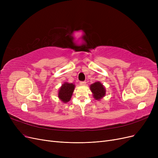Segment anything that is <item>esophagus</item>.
<instances>
[{
	"instance_id": "34e87169",
	"label": "esophagus",
	"mask_w": 158,
	"mask_h": 158,
	"mask_svg": "<svg viewBox=\"0 0 158 158\" xmlns=\"http://www.w3.org/2000/svg\"><path fill=\"white\" fill-rule=\"evenodd\" d=\"M80 84L81 85H85V84H86V82H80Z\"/></svg>"
}]
</instances>
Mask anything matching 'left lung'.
<instances>
[{
  "instance_id": "left-lung-1",
  "label": "left lung",
  "mask_w": 158,
  "mask_h": 158,
  "mask_svg": "<svg viewBox=\"0 0 158 158\" xmlns=\"http://www.w3.org/2000/svg\"><path fill=\"white\" fill-rule=\"evenodd\" d=\"M91 92L93 94L94 98L96 100L102 99L106 96V89L104 85L100 82H95L89 86Z\"/></svg>"
}]
</instances>
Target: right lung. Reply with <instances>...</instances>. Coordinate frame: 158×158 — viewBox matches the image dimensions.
<instances>
[{"instance_id":"add662e5","label":"right lung","mask_w":158,"mask_h":158,"mask_svg":"<svg viewBox=\"0 0 158 158\" xmlns=\"http://www.w3.org/2000/svg\"><path fill=\"white\" fill-rule=\"evenodd\" d=\"M75 88V85L73 83L64 82L61 85L58 92V98L63 103L69 102L71 98Z\"/></svg>"}]
</instances>
